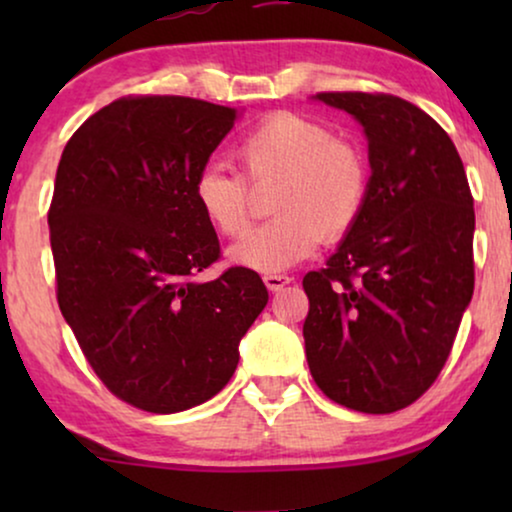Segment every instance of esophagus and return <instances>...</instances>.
Here are the masks:
<instances>
[{"mask_svg": "<svg viewBox=\"0 0 512 512\" xmlns=\"http://www.w3.org/2000/svg\"><path fill=\"white\" fill-rule=\"evenodd\" d=\"M263 282H265V286H268L270 291H282L286 284L293 282V279L289 275H265Z\"/></svg>", "mask_w": 512, "mask_h": 512, "instance_id": "1", "label": "esophagus"}]
</instances>
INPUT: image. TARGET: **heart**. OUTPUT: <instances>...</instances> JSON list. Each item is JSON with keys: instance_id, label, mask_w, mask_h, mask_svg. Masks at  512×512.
<instances>
[{"instance_id": "1", "label": "heart", "mask_w": 512, "mask_h": 512, "mask_svg": "<svg viewBox=\"0 0 512 512\" xmlns=\"http://www.w3.org/2000/svg\"><path fill=\"white\" fill-rule=\"evenodd\" d=\"M242 174L207 165L193 181L200 214L221 235L247 228L255 191H272L275 219L249 230L230 261L277 275L326 242L342 240L361 219L370 167L363 149L312 118L279 111L251 128L235 149Z\"/></svg>"}]
</instances>
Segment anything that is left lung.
<instances>
[{
  "instance_id": "1",
  "label": "left lung",
  "mask_w": 512,
  "mask_h": 512,
  "mask_svg": "<svg viewBox=\"0 0 512 512\" xmlns=\"http://www.w3.org/2000/svg\"><path fill=\"white\" fill-rule=\"evenodd\" d=\"M368 137L361 219L326 268L307 272L303 324L317 387L387 415L436 382L473 296V195L457 146L415 104L384 93H317Z\"/></svg>"
}]
</instances>
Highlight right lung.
<instances>
[{"label": "right lung", "mask_w": 512, "mask_h": 512, "mask_svg": "<svg viewBox=\"0 0 512 512\" xmlns=\"http://www.w3.org/2000/svg\"><path fill=\"white\" fill-rule=\"evenodd\" d=\"M235 118L193 97H121L62 151L48 209L60 312L104 387L139 410L219 394L268 305L249 268L200 279L221 247L193 181Z\"/></svg>", "instance_id": "add662e5"}]
</instances>
